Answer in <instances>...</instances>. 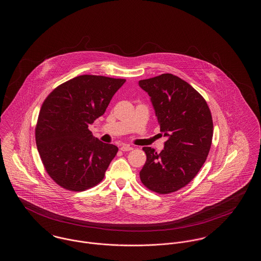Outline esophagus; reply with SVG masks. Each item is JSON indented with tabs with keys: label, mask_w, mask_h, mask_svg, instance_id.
I'll list each match as a JSON object with an SVG mask.
<instances>
[{
	"label": "esophagus",
	"mask_w": 261,
	"mask_h": 261,
	"mask_svg": "<svg viewBox=\"0 0 261 261\" xmlns=\"http://www.w3.org/2000/svg\"><path fill=\"white\" fill-rule=\"evenodd\" d=\"M120 149L122 150V151H129V150H132L133 148L131 147V146H129V145H123Z\"/></svg>",
	"instance_id": "esophagus-1"
}]
</instances>
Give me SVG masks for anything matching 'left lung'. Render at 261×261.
<instances>
[{
	"label": "left lung",
	"instance_id": "1",
	"mask_svg": "<svg viewBox=\"0 0 261 261\" xmlns=\"http://www.w3.org/2000/svg\"><path fill=\"white\" fill-rule=\"evenodd\" d=\"M139 86L148 93L167 137L160 153L143 148L147 162L140 178L155 193H172L189 184L207 158L213 135L211 111L200 94L178 76L165 73L140 80Z\"/></svg>",
	"mask_w": 261,
	"mask_h": 261
}]
</instances>
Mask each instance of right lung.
I'll return each instance as SVG.
<instances>
[{
  "instance_id": "obj_1",
  "label": "right lung",
  "mask_w": 261,
  "mask_h": 261,
  "mask_svg": "<svg viewBox=\"0 0 261 261\" xmlns=\"http://www.w3.org/2000/svg\"><path fill=\"white\" fill-rule=\"evenodd\" d=\"M80 75L56 88L38 116L36 145L50 178L70 191H84L102 180L118 148L93 136L89 125L101 116L125 83Z\"/></svg>"
}]
</instances>
